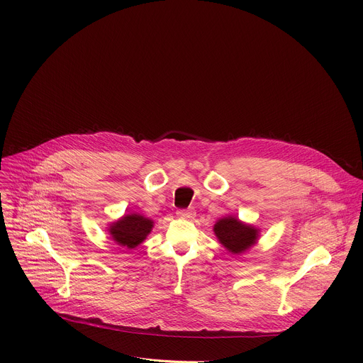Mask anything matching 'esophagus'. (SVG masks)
Listing matches in <instances>:
<instances>
[{
    "mask_svg": "<svg viewBox=\"0 0 363 363\" xmlns=\"http://www.w3.org/2000/svg\"><path fill=\"white\" fill-rule=\"evenodd\" d=\"M177 216L179 218H184V220H189V218H194L195 213L192 210H178L177 211Z\"/></svg>",
    "mask_w": 363,
    "mask_h": 363,
    "instance_id": "34e87169",
    "label": "esophagus"
}]
</instances>
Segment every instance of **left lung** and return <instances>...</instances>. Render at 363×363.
<instances>
[{"label": "left lung", "instance_id": "obj_1", "mask_svg": "<svg viewBox=\"0 0 363 363\" xmlns=\"http://www.w3.org/2000/svg\"><path fill=\"white\" fill-rule=\"evenodd\" d=\"M260 228L241 221L235 216L223 217L214 224V234L220 244L234 255H241L254 247L260 238Z\"/></svg>", "mask_w": 363, "mask_h": 363}]
</instances>
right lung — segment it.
I'll return each mask as SVG.
<instances>
[{"mask_svg": "<svg viewBox=\"0 0 363 363\" xmlns=\"http://www.w3.org/2000/svg\"><path fill=\"white\" fill-rule=\"evenodd\" d=\"M152 228L153 220L138 213H129L111 223L108 225V233L119 247L133 250L146 240Z\"/></svg>", "mask_w": 363, "mask_h": 363, "instance_id": "1", "label": "right lung"}]
</instances>
